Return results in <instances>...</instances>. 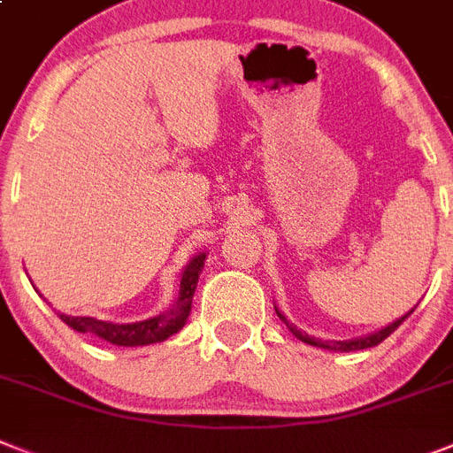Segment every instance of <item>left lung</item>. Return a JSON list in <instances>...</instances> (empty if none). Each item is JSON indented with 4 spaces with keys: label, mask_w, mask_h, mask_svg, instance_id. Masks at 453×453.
Here are the masks:
<instances>
[{
    "label": "left lung",
    "mask_w": 453,
    "mask_h": 453,
    "mask_svg": "<svg viewBox=\"0 0 453 453\" xmlns=\"http://www.w3.org/2000/svg\"><path fill=\"white\" fill-rule=\"evenodd\" d=\"M412 311H410V313H412ZM276 313H279V318L285 322V326H288V329H290V332L299 338V341H303V343H309V345H318V348L334 349V352H355V349L375 348V345L382 343V341H385L391 332H396L398 325H401V322L410 315V313H405L403 318H398V320H394L391 325H387L385 329H380V332H375V334H368V336L355 338V341H315V338H311L309 334L299 332L297 326L292 325V322H288V318H285V315H280V311H276Z\"/></svg>",
    "instance_id": "left-lung-1"
}]
</instances>
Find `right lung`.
<instances>
[{
	"label": "right lung",
	"instance_id": "obj_1",
	"mask_svg": "<svg viewBox=\"0 0 453 453\" xmlns=\"http://www.w3.org/2000/svg\"><path fill=\"white\" fill-rule=\"evenodd\" d=\"M204 257L207 253H200V256L193 257L186 269L181 272V283H180V297L177 302L170 306L165 313L150 318V320L142 322H131V325H115V322L96 320V318H73V315L59 313L64 322H66L71 329L80 334H96L98 338H104L112 345H124V348H135V345H151L161 343L165 338H170L173 334H177L181 326L186 325V318L191 313L193 295H196V285L200 273L204 267Z\"/></svg>",
	"mask_w": 453,
	"mask_h": 453
}]
</instances>
